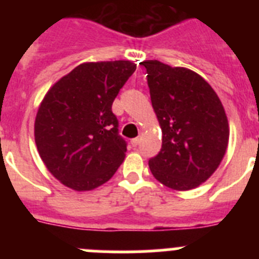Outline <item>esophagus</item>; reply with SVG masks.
Returning a JSON list of instances; mask_svg holds the SVG:
<instances>
[{"label": "esophagus", "mask_w": 259, "mask_h": 259, "mask_svg": "<svg viewBox=\"0 0 259 259\" xmlns=\"http://www.w3.org/2000/svg\"><path fill=\"white\" fill-rule=\"evenodd\" d=\"M131 144H132V146H134V148H136V146L140 144V137H135V139H132Z\"/></svg>", "instance_id": "obj_1"}]
</instances>
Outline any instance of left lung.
<instances>
[{"mask_svg": "<svg viewBox=\"0 0 259 259\" xmlns=\"http://www.w3.org/2000/svg\"><path fill=\"white\" fill-rule=\"evenodd\" d=\"M153 109L162 130L161 152L149 159L158 182L189 191L218 168L230 128L218 95L194 71L144 61Z\"/></svg>", "mask_w": 259, "mask_h": 259, "instance_id": "left-lung-1", "label": "left lung"}]
</instances>
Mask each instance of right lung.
I'll return each instance as SVG.
<instances>
[{
  "label": "right lung",
  "instance_id": "obj_1",
  "mask_svg": "<svg viewBox=\"0 0 259 259\" xmlns=\"http://www.w3.org/2000/svg\"><path fill=\"white\" fill-rule=\"evenodd\" d=\"M135 70L130 61L83 63L45 95L35 120L36 146L48 170L68 188L92 191L124 161L127 143L111 106Z\"/></svg>",
  "mask_w": 259,
  "mask_h": 259
}]
</instances>
